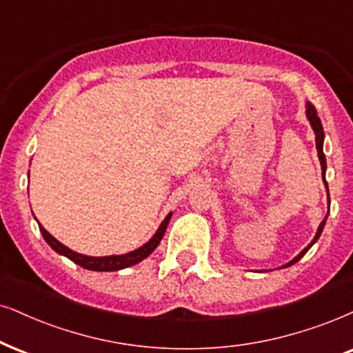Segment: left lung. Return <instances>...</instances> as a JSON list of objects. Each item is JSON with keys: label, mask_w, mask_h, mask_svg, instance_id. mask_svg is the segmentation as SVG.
Wrapping results in <instances>:
<instances>
[{"label": "left lung", "mask_w": 353, "mask_h": 353, "mask_svg": "<svg viewBox=\"0 0 353 353\" xmlns=\"http://www.w3.org/2000/svg\"><path fill=\"white\" fill-rule=\"evenodd\" d=\"M306 119H307V122H310L311 128H313V132H314V135H316V150H318V158H319V161H321V169H323V182H324V185H325V190H327V203L331 205V200H329L327 182H325V177H324V174H325V168H327V166H325V156H324V151H323V145H324V130H323V123H321V119L318 117V112H316L314 105L311 104V102H306ZM327 215H329V212H327ZM327 215H325L324 220L321 221V225L318 226V231H316V234H314L313 241H311V243L307 244V246H306L305 249H303V251H301L300 254H298L296 257H293L292 261L287 262V264L280 267V269H287V267L293 265V264H296V262L300 261V259H301L303 256H305V254H306L307 251H310L311 246H313V244L316 243V241L319 239L321 233H323L324 225H325V220H327Z\"/></svg>", "instance_id": "1"}]
</instances>
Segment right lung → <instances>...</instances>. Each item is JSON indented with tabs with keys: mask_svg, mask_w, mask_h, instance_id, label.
<instances>
[{
	"mask_svg": "<svg viewBox=\"0 0 353 353\" xmlns=\"http://www.w3.org/2000/svg\"><path fill=\"white\" fill-rule=\"evenodd\" d=\"M172 213H168L166 218H164L159 228L156 230V233L151 236L148 243H145L143 246L135 249V251H130L127 254H120V256H104V257H92V256H84V254L71 251L70 248H66L65 244H61L60 241L53 238V236L48 233V231L43 228V226H39L40 233H42L43 239L47 241V244L50 246L53 251L60 254V256L68 257L70 261H73L74 264L81 265L83 269L88 270H96V272H114V270H122L127 269V267L135 265L138 262H141L143 259L150 256L151 252L158 248V244L161 243L164 231H166L169 220H171Z\"/></svg>",
	"mask_w": 353,
	"mask_h": 353,
	"instance_id": "add662e5",
	"label": "right lung"
}]
</instances>
